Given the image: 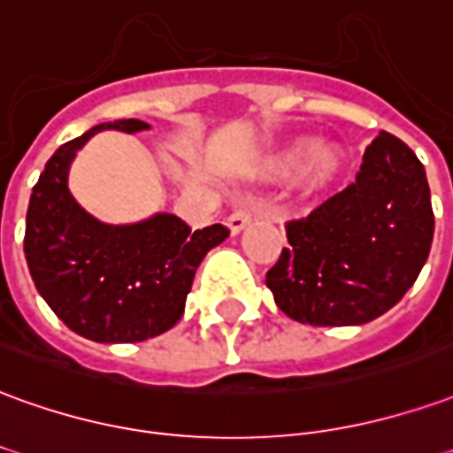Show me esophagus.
I'll use <instances>...</instances> for the list:
<instances>
[{
	"mask_svg": "<svg viewBox=\"0 0 453 453\" xmlns=\"http://www.w3.org/2000/svg\"><path fill=\"white\" fill-rule=\"evenodd\" d=\"M250 220H252V208H250V205H240V208H235V211L227 216L226 226L230 227L233 235H237L240 230H245V227L250 226Z\"/></svg>",
	"mask_w": 453,
	"mask_h": 453,
	"instance_id": "obj_1",
	"label": "esophagus"
}]
</instances>
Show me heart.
I'll return each instance as SVG.
<instances>
[{"mask_svg": "<svg viewBox=\"0 0 453 453\" xmlns=\"http://www.w3.org/2000/svg\"><path fill=\"white\" fill-rule=\"evenodd\" d=\"M307 159V164L303 159ZM341 151L336 147L328 144H319L309 137H296L292 142H287L281 150H277L267 161V173L270 176H289L294 169L302 167V183L306 191H321L324 186L336 179V173L341 172Z\"/></svg>", "mask_w": 453, "mask_h": 453, "instance_id": "1", "label": "heart"}]
</instances>
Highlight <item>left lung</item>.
<instances>
[{
	"instance_id": "8db88e82",
	"label": "left lung",
	"mask_w": 453,
	"mask_h": 453,
	"mask_svg": "<svg viewBox=\"0 0 453 453\" xmlns=\"http://www.w3.org/2000/svg\"><path fill=\"white\" fill-rule=\"evenodd\" d=\"M267 272L284 314L309 326H360L400 302L434 237L422 161L403 139H372L356 181L302 220Z\"/></svg>"
}]
</instances>
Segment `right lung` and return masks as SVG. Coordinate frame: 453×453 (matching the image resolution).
Here are the masks:
<instances>
[{
  "label": "right lung",
  "instance_id": "right-lung-1",
  "mask_svg": "<svg viewBox=\"0 0 453 453\" xmlns=\"http://www.w3.org/2000/svg\"><path fill=\"white\" fill-rule=\"evenodd\" d=\"M103 129L134 134L150 125H95L56 150L28 201L24 255L39 294L71 331L97 343H137L181 319L201 259L226 240L227 227L191 233L172 213L129 226L90 216L73 198L68 173L75 154Z\"/></svg>",
  "mask_w": 453,
  "mask_h": 453
}]
</instances>
